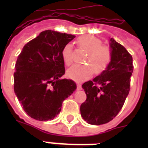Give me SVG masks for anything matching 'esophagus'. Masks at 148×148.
<instances>
[{
  "label": "esophagus",
  "mask_w": 148,
  "mask_h": 148,
  "mask_svg": "<svg viewBox=\"0 0 148 148\" xmlns=\"http://www.w3.org/2000/svg\"><path fill=\"white\" fill-rule=\"evenodd\" d=\"M81 84H79V83H77V90H81Z\"/></svg>",
  "instance_id": "1"
}]
</instances>
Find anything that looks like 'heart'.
Wrapping results in <instances>:
<instances>
[{"instance_id": "b5f03b06", "label": "heart", "mask_w": 148, "mask_h": 148, "mask_svg": "<svg viewBox=\"0 0 148 148\" xmlns=\"http://www.w3.org/2000/svg\"><path fill=\"white\" fill-rule=\"evenodd\" d=\"M78 47L85 51L84 65H74L67 71V76L77 81L87 80L95 74H101L109 67L112 60V51L106 45H102V41L95 36L85 35L77 40ZM63 61L66 66L73 63L72 47L67 44L61 51Z\"/></svg>"}]
</instances>
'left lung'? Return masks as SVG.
Masks as SVG:
<instances>
[{"mask_svg":"<svg viewBox=\"0 0 148 148\" xmlns=\"http://www.w3.org/2000/svg\"><path fill=\"white\" fill-rule=\"evenodd\" d=\"M112 60L99 76L83 84L87 99L81 114L88 124L101 125L112 121L121 110L130 91L133 58L126 48L110 38Z\"/></svg>","mask_w":148,"mask_h":148,"instance_id":"8db88e82","label":"left lung"}]
</instances>
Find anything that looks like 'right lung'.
<instances>
[{
    "mask_svg": "<svg viewBox=\"0 0 148 148\" xmlns=\"http://www.w3.org/2000/svg\"><path fill=\"white\" fill-rule=\"evenodd\" d=\"M75 36L47 30L23 47L17 57L14 88L23 109L38 121L53 120L63 101L77 89L65 74L61 51Z\"/></svg>",
    "mask_w": 148,
    "mask_h": 148,
    "instance_id": "add662e5",
    "label": "right lung"
}]
</instances>
